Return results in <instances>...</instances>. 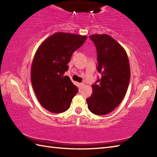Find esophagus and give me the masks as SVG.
Listing matches in <instances>:
<instances>
[{
	"instance_id": "1",
	"label": "esophagus",
	"mask_w": 157,
	"mask_h": 157,
	"mask_svg": "<svg viewBox=\"0 0 157 157\" xmlns=\"http://www.w3.org/2000/svg\"><path fill=\"white\" fill-rule=\"evenodd\" d=\"M84 86H85V84H84V83H81V84H79V86H80V88H82Z\"/></svg>"
}]
</instances>
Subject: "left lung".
<instances>
[{
  "instance_id": "8db88e82",
  "label": "left lung",
  "mask_w": 157,
  "mask_h": 157,
  "mask_svg": "<svg viewBox=\"0 0 157 157\" xmlns=\"http://www.w3.org/2000/svg\"><path fill=\"white\" fill-rule=\"evenodd\" d=\"M97 51L98 71L101 79L92 85V94L86 99L90 111L96 115L112 112L128 90L130 67L128 55L119 42L108 34L90 36Z\"/></svg>"
}]
</instances>
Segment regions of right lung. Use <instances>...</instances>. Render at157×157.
<instances>
[{"mask_svg":"<svg viewBox=\"0 0 157 157\" xmlns=\"http://www.w3.org/2000/svg\"><path fill=\"white\" fill-rule=\"evenodd\" d=\"M86 39V36L56 32L36 51L31 67L32 84L38 101L48 111H66L78 93L77 86L64 73L73 52Z\"/></svg>","mask_w":157,"mask_h":157,"instance_id":"add662e5","label":"right lung"}]
</instances>
